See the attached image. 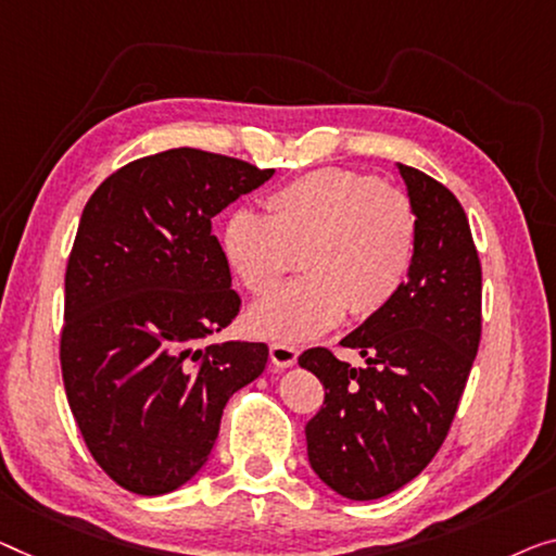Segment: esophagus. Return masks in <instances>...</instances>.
I'll return each instance as SVG.
<instances>
[{
	"mask_svg": "<svg viewBox=\"0 0 556 556\" xmlns=\"http://www.w3.org/2000/svg\"><path fill=\"white\" fill-rule=\"evenodd\" d=\"M296 357H300V350H296L294 344H287V342H271L269 344V359L279 369L292 367Z\"/></svg>",
	"mask_w": 556,
	"mask_h": 556,
	"instance_id": "1",
	"label": "esophagus"
}]
</instances>
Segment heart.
Masks as SVG:
<instances>
[{
    "mask_svg": "<svg viewBox=\"0 0 556 556\" xmlns=\"http://www.w3.org/2000/svg\"><path fill=\"white\" fill-rule=\"evenodd\" d=\"M264 217L235 212L222 250L252 296H266L301 256L305 271L250 312L269 339H312L346 312L367 319L407 285L419 247L417 206L407 192L352 169H314L264 197Z\"/></svg>",
    "mask_w": 556,
    "mask_h": 556,
    "instance_id": "heart-1",
    "label": "heart"
}]
</instances>
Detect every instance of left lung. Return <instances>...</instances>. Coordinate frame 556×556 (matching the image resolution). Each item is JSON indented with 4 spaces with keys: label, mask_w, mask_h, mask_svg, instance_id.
Segmentation results:
<instances>
[{
    "label": "left lung",
    "mask_w": 556,
    "mask_h": 556,
    "mask_svg": "<svg viewBox=\"0 0 556 556\" xmlns=\"http://www.w3.org/2000/svg\"><path fill=\"white\" fill-rule=\"evenodd\" d=\"M417 206L419 247L394 302L342 339L364 367L327 346L300 354L325 384L306 425V454L321 482L346 500L400 490L444 444L482 339V264L459 199L400 164Z\"/></svg>",
    "instance_id": "left-lung-1"
}]
</instances>
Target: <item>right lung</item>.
Listing matches in <instances>:
<instances>
[{
	"label": "right lung",
	"mask_w": 556,
	"mask_h": 556,
	"mask_svg": "<svg viewBox=\"0 0 556 556\" xmlns=\"http://www.w3.org/2000/svg\"><path fill=\"white\" fill-rule=\"evenodd\" d=\"M275 169L179 147L124 164L81 212L64 275L60 362L89 454L127 492L189 482L264 342L199 346L242 300L212 219Z\"/></svg>",
	"instance_id": "obj_1"
}]
</instances>
